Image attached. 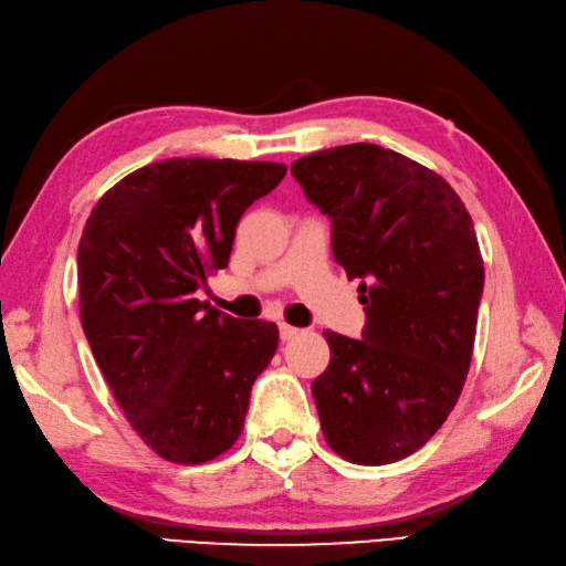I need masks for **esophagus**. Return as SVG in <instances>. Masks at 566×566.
Returning <instances> with one entry per match:
<instances>
[{"mask_svg": "<svg viewBox=\"0 0 566 566\" xmlns=\"http://www.w3.org/2000/svg\"><path fill=\"white\" fill-rule=\"evenodd\" d=\"M296 334H300V328H294V326H290V324H280L282 342H290V338H294Z\"/></svg>", "mask_w": 566, "mask_h": 566, "instance_id": "34e87169", "label": "esophagus"}]
</instances>
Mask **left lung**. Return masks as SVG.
Segmentation results:
<instances>
[{"label":"left lung","mask_w":566,"mask_h":566,"mask_svg":"<svg viewBox=\"0 0 566 566\" xmlns=\"http://www.w3.org/2000/svg\"><path fill=\"white\" fill-rule=\"evenodd\" d=\"M334 224V260L358 280L364 338L324 332L332 358L312 384L328 448L388 465L423 448L455 408L472 358L485 266L450 185L374 143L294 160Z\"/></svg>","instance_id":"1"}]
</instances>
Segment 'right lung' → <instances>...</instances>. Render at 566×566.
Wrapping results in <instances>:
<instances>
[{"mask_svg": "<svg viewBox=\"0 0 566 566\" xmlns=\"http://www.w3.org/2000/svg\"><path fill=\"white\" fill-rule=\"evenodd\" d=\"M284 163L170 158L133 170L78 242L81 326L113 398L153 453L202 465L238 443L280 328L195 292L230 262L238 222Z\"/></svg>", "mask_w": 566, "mask_h": 566, "instance_id": "add662e5", "label": "right lung"}]
</instances>
